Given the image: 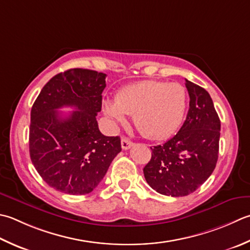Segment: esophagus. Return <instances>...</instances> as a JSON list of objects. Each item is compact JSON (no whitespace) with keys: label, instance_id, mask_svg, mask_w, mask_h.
Returning <instances> with one entry per match:
<instances>
[{"label":"esophagus","instance_id":"obj_1","mask_svg":"<svg viewBox=\"0 0 250 250\" xmlns=\"http://www.w3.org/2000/svg\"><path fill=\"white\" fill-rule=\"evenodd\" d=\"M133 146V143L130 140H128L126 138H122L121 139V147L122 149H129Z\"/></svg>","mask_w":250,"mask_h":250}]
</instances>
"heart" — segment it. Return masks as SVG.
I'll return each instance as SVG.
<instances>
[{
	"instance_id": "heart-1",
	"label": "heart",
	"mask_w": 250,
	"mask_h": 250,
	"mask_svg": "<svg viewBox=\"0 0 250 250\" xmlns=\"http://www.w3.org/2000/svg\"><path fill=\"white\" fill-rule=\"evenodd\" d=\"M187 102V91L179 83L143 80L121 89L115 102L105 101L104 110L117 124H124L125 115H133L142 134L150 140H164L178 129Z\"/></svg>"
}]
</instances>
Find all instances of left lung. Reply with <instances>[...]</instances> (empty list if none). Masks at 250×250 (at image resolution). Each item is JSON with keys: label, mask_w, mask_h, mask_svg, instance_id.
<instances>
[{"label": "left lung", "mask_w": 250, "mask_h": 250, "mask_svg": "<svg viewBox=\"0 0 250 250\" xmlns=\"http://www.w3.org/2000/svg\"><path fill=\"white\" fill-rule=\"evenodd\" d=\"M189 95L187 119L173 138L151 148L143 169L149 187L180 197L196 190L216 168L221 122L209 93L185 79Z\"/></svg>", "instance_id": "8db88e82"}]
</instances>
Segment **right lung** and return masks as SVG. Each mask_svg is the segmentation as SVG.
<instances>
[{"mask_svg": "<svg viewBox=\"0 0 250 250\" xmlns=\"http://www.w3.org/2000/svg\"><path fill=\"white\" fill-rule=\"evenodd\" d=\"M106 75L75 68L54 76L31 108L29 151L41 178L58 192L91 193L121 151L119 136L101 133L96 116L102 109ZM73 106L67 117L57 109Z\"/></svg>", "mask_w": 250, "mask_h": 250, "instance_id": "1", "label": "right lung"}]
</instances>
